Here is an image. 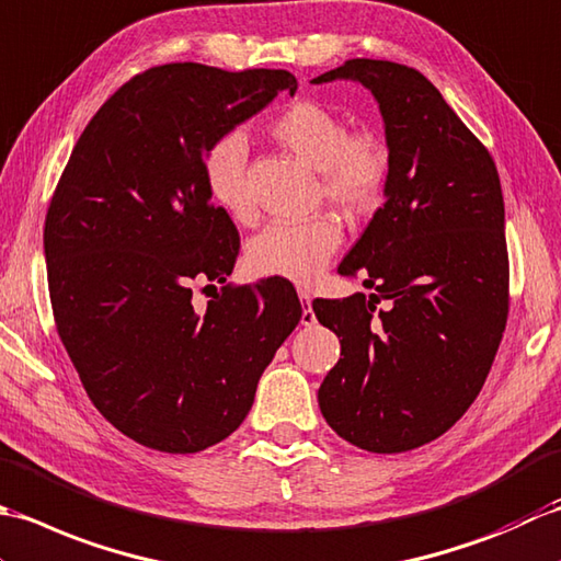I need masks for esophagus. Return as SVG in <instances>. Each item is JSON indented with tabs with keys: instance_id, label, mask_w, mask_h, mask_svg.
<instances>
[{
	"instance_id": "1",
	"label": "esophagus",
	"mask_w": 561,
	"mask_h": 561,
	"mask_svg": "<svg viewBox=\"0 0 561 561\" xmlns=\"http://www.w3.org/2000/svg\"><path fill=\"white\" fill-rule=\"evenodd\" d=\"M300 302H302V317H300V322H302L305 327H312V324L317 322V317H314V312H312V297H310V293L300 290Z\"/></svg>"
}]
</instances>
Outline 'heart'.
Listing matches in <instances>:
<instances>
[{
  "instance_id": "b5f03b06",
  "label": "heart",
  "mask_w": 561,
  "mask_h": 561,
  "mask_svg": "<svg viewBox=\"0 0 561 561\" xmlns=\"http://www.w3.org/2000/svg\"><path fill=\"white\" fill-rule=\"evenodd\" d=\"M266 130L285 150L319 169V193L339 213L363 217L385 201L392 179V150L380 130H348L344 113L317 99L285 104ZM244 176L247 142L242 135H225L205 150V191L234 222H251L254 217ZM341 237V225L329 215L268 225L249 242L247 268L256 278L310 283L336 254Z\"/></svg>"
}]
</instances>
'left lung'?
<instances>
[{
  "label": "left lung",
  "instance_id": "left-lung-1",
  "mask_svg": "<svg viewBox=\"0 0 561 561\" xmlns=\"http://www.w3.org/2000/svg\"><path fill=\"white\" fill-rule=\"evenodd\" d=\"M331 79L373 91L392 179L339 266L373 295L312 302L344 356L317 399L356 448L404 453L443 436L494 363L508 319L504 193L486 147L414 67L356 57L312 82Z\"/></svg>",
  "mask_w": 561,
  "mask_h": 561
}]
</instances>
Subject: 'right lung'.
Returning <instances> with one entry per match:
<instances>
[{"label": "right lung", "instance_id": "right-lung-1", "mask_svg": "<svg viewBox=\"0 0 561 561\" xmlns=\"http://www.w3.org/2000/svg\"><path fill=\"white\" fill-rule=\"evenodd\" d=\"M295 89L285 70L150 67L96 111L57 181L43 230L57 334L91 404L147 448L230 436L300 322L288 280L225 283L239 232L203 181L205 150ZM191 282L224 288L198 313Z\"/></svg>", "mask_w": 561, "mask_h": 561}]
</instances>
